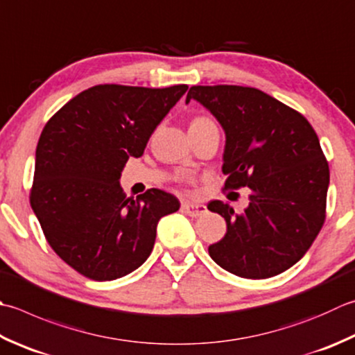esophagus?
Returning a JSON list of instances; mask_svg holds the SVG:
<instances>
[{
	"instance_id": "esophagus-1",
	"label": "esophagus",
	"mask_w": 355,
	"mask_h": 355,
	"mask_svg": "<svg viewBox=\"0 0 355 355\" xmlns=\"http://www.w3.org/2000/svg\"><path fill=\"white\" fill-rule=\"evenodd\" d=\"M183 211L191 215V217H200V215L206 214V206L205 205H200V203H192V201H183L182 203Z\"/></svg>"
}]
</instances>
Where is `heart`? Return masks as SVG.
Masks as SVG:
<instances>
[{
	"mask_svg": "<svg viewBox=\"0 0 355 355\" xmlns=\"http://www.w3.org/2000/svg\"><path fill=\"white\" fill-rule=\"evenodd\" d=\"M193 121H211V120H209V118H206V116H197V118H193L192 123Z\"/></svg>",
	"mask_w": 355,
	"mask_h": 355,
	"instance_id": "heart-1",
	"label": "heart"
}]
</instances>
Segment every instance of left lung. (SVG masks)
Masks as SVG:
<instances>
[{
    "label": "left lung",
    "instance_id": "left-lung-1",
    "mask_svg": "<svg viewBox=\"0 0 355 355\" xmlns=\"http://www.w3.org/2000/svg\"><path fill=\"white\" fill-rule=\"evenodd\" d=\"M226 134L225 191L249 187V206L235 214L223 201L207 209L226 220L211 259L243 279H269L306 254L326 218L329 166L315 130L300 112L255 87L192 86Z\"/></svg>",
    "mask_w": 355,
    "mask_h": 355
}]
</instances>
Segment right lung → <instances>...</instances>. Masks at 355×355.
<instances>
[{
    "label": "right lung",
    "instance_id": "add662e5",
    "mask_svg": "<svg viewBox=\"0 0 355 355\" xmlns=\"http://www.w3.org/2000/svg\"><path fill=\"white\" fill-rule=\"evenodd\" d=\"M186 90L98 85L46 123L31 206L55 254L78 274L96 282L130 274L150 255L159 218L180 209L159 189L128 198L120 177Z\"/></svg>",
    "mask_w": 355,
    "mask_h": 355
}]
</instances>
